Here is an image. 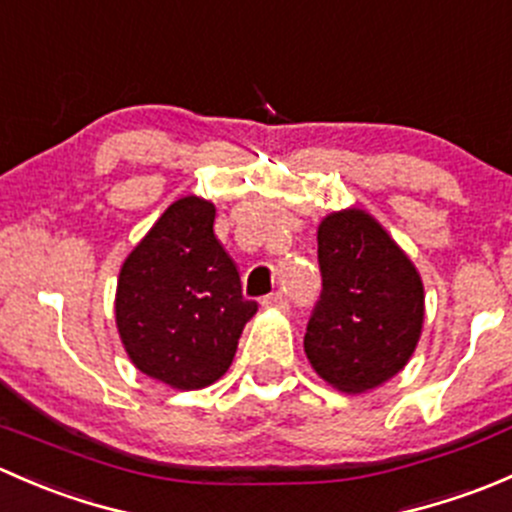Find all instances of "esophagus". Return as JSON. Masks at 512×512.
Wrapping results in <instances>:
<instances>
[{
    "instance_id": "esophagus-1",
    "label": "esophagus",
    "mask_w": 512,
    "mask_h": 512,
    "mask_svg": "<svg viewBox=\"0 0 512 512\" xmlns=\"http://www.w3.org/2000/svg\"><path fill=\"white\" fill-rule=\"evenodd\" d=\"M262 307H267V309H287L289 304H287V297H285V292L267 294V297L262 299Z\"/></svg>"
}]
</instances>
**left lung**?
<instances>
[{"instance_id": "1", "label": "left lung", "mask_w": 512, "mask_h": 512, "mask_svg": "<svg viewBox=\"0 0 512 512\" xmlns=\"http://www.w3.org/2000/svg\"><path fill=\"white\" fill-rule=\"evenodd\" d=\"M322 294L304 334V352L342 391L374 389L399 374L423 324L416 267L364 210H342L317 232Z\"/></svg>"}]
</instances>
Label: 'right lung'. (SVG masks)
<instances>
[{"label":"right lung","instance_id":"1","mask_svg":"<svg viewBox=\"0 0 512 512\" xmlns=\"http://www.w3.org/2000/svg\"><path fill=\"white\" fill-rule=\"evenodd\" d=\"M213 225V203L195 195L175 200L118 275L123 347L136 369L173 389L218 381L257 312V302L242 297L240 270Z\"/></svg>","mask_w":512,"mask_h":512}]
</instances>
